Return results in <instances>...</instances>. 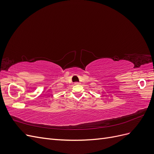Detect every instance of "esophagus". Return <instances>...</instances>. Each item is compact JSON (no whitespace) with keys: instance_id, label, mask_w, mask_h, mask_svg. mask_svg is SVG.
I'll list each match as a JSON object with an SVG mask.
<instances>
[{"instance_id":"esophagus-1","label":"esophagus","mask_w":154,"mask_h":154,"mask_svg":"<svg viewBox=\"0 0 154 154\" xmlns=\"http://www.w3.org/2000/svg\"><path fill=\"white\" fill-rule=\"evenodd\" d=\"M78 84H80V83H79V82H75V83H74V85H78Z\"/></svg>"}]
</instances>
